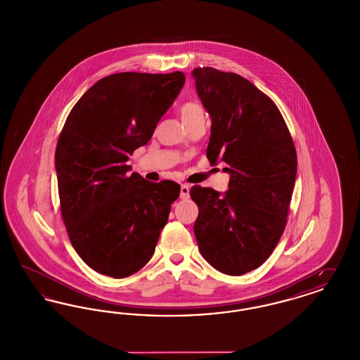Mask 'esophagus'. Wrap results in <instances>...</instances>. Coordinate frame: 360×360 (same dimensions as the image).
I'll use <instances>...</instances> for the list:
<instances>
[{
    "label": "esophagus",
    "instance_id": "obj_1",
    "mask_svg": "<svg viewBox=\"0 0 360 360\" xmlns=\"http://www.w3.org/2000/svg\"><path fill=\"white\" fill-rule=\"evenodd\" d=\"M188 195H190V186L186 185V184H184L181 186V198L182 200H188Z\"/></svg>",
    "mask_w": 360,
    "mask_h": 360
}]
</instances>
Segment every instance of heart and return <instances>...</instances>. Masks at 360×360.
Listing matches in <instances>:
<instances>
[{"mask_svg": "<svg viewBox=\"0 0 360 360\" xmlns=\"http://www.w3.org/2000/svg\"><path fill=\"white\" fill-rule=\"evenodd\" d=\"M179 113H181V117H182V120H184L186 127H188L193 122L205 120V109H204V106L200 103H195V101L184 103L179 108Z\"/></svg>", "mask_w": 360, "mask_h": 360, "instance_id": "b5f03b06", "label": "heart"}]
</instances>
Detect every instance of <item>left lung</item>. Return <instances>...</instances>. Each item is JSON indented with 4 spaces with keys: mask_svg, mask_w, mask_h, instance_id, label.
<instances>
[{
    "mask_svg": "<svg viewBox=\"0 0 360 360\" xmlns=\"http://www.w3.org/2000/svg\"><path fill=\"white\" fill-rule=\"evenodd\" d=\"M195 89L212 119L206 156L224 162L229 188L221 195L193 186L198 205L194 233L216 270L243 275L262 266L288 223L297 175L289 128L274 101L248 79L213 68L193 70Z\"/></svg>",
    "mask_w": 360,
    "mask_h": 360,
    "instance_id": "1",
    "label": "left lung"
}]
</instances>
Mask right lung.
I'll list each match as a JSON object with an SVG mask.
<instances>
[{"label": "right lung", "mask_w": 360, "mask_h": 360, "mask_svg": "<svg viewBox=\"0 0 360 360\" xmlns=\"http://www.w3.org/2000/svg\"><path fill=\"white\" fill-rule=\"evenodd\" d=\"M185 84V74L117 72L74 105L58 139L55 167L70 241L100 274L125 278L154 255L181 186L128 172Z\"/></svg>", "instance_id": "right-lung-1"}]
</instances>
